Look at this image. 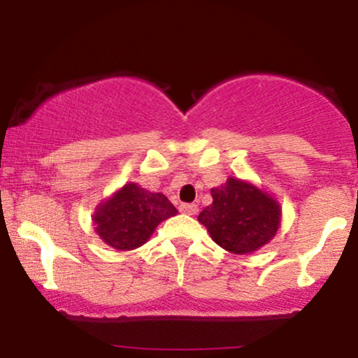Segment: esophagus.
Returning <instances> with one entry per match:
<instances>
[{
    "label": "esophagus",
    "mask_w": 358,
    "mask_h": 358,
    "mask_svg": "<svg viewBox=\"0 0 358 358\" xmlns=\"http://www.w3.org/2000/svg\"><path fill=\"white\" fill-rule=\"evenodd\" d=\"M180 212L187 213V215H195L199 212V207L195 203H182L180 205Z\"/></svg>",
    "instance_id": "34e87169"
}]
</instances>
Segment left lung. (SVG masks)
<instances>
[{
  "label": "left lung",
  "instance_id": "obj_1",
  "mask_svg": "<svg viewBox=\"0 0 358 358\" xmlns=\"http://www.w3.org/2000/svg\"><path fill=\"white\" fill-rule=\"evenodd\" d=\"M212 205L200 212L199 222L213 242L229 252H252L276 236L281 207L252 183L231 176L219 188H212Z\"/></svg>",
  "mask_w": 358,
  "mask_h": 358
}]
</instances>
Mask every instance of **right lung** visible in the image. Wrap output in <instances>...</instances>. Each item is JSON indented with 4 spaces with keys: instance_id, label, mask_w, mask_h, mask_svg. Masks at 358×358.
Here are the masks:
<instances>
[{
    "instance_id": "right-lung-1",
    "label": "right lung",
    "mask_w": 358,
    "mask_h": 358,
    "mask_svg": "<svg viewBox=\"0 0 358 358\" xmlns=\"http://www.w3.org/2000/svg\"><path fill=\"white\" fill-rule=\"evenodd\" d=\"M173 215L176 208L163 193L126 183L96 208L94 229L110 248L131 250L145 244L159 222Z\"/></svg>"
}]
</instances>
